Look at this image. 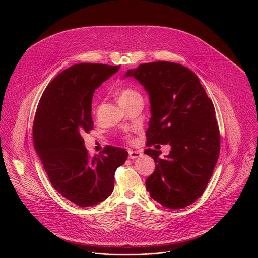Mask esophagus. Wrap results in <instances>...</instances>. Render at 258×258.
Segmentation results:
<instances>
[{"instance_id": "obj_1", "label": "esophagus", "mask_w": 258, "mask_h": 258, "mask_svg": "<svg viewBox=\"0 0 258 258\" xmlns=\"http://www.w3.org/2000/svg\"><path fill=\"white\" fill-rule=\"evenodd\" d=\"M142 152L141 151H130L128 152V158L134 160V159H137V158H140L142 157Z\"/></svg>"}]
</instances>
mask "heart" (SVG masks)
I'll return each instance as SVG.
<instances>
[{
    "label": "heart",
    "instance_id": "1",
    "mask_svg": "<svg viewBox=\"0 0 258 258\" xmlns=\"http://www.w3.org/2000/svg\"><path fill=\"white\" fill-rule=\"evenodd\" d=\"M138 95H140V93L137 92L136 90H134V89H132V88H124V89H122V90L119 92L118 101L125 100V99L132 98V97L138 96Z\"/></svg>",
    "mask_w": 258,
    "mask_h": 258
}]
</instances>
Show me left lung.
Masks as SVG:
<instances>
[{"label": "left lung", "mask_w": 258, "mask_h": 258, "mask_svg": "<svg viewBox=\"0 0 258 258\" xmlns=\"http://www.w3.org/2000/svg\"><path fill=\"white\" fill-rule=\"evenodd\" d=\"M128 76L135 77L150 96L147 146H171L165 158L160 157L161 151L145 150L156 163L146 180L147 191L166 208H185L204 193L219 157L220 135L213 102L197 75L178 63L141 64L127 70L124 78Z\"/></svg>", "instance_id": "8db88e82"}]
</instances>
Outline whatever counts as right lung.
Instances as JSON below:
<instances>
[{"label":"right lung","instance_id":"1","mask_svg":"<svg viewBox=\"0 0 258 258\" xmlns=\"http://www.w3.org/2000/svg\"><path fill=\"white\" fill-rule=\"evenodd\" d=\"M120 66L79 63L58 74L39 101L33 124L34 148L54 190L80 207L105 200L113 191L114 173L128 153L107 146L89 157L82 134L93 128L94 90Z\"/></svg>","mask_w":258,"mask_h":258}]
</instances>
